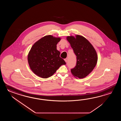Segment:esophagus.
I'll use <instances>...</instances> for the list:
<instances>
[{"label":"esophagus","instance_id":"obj_1","mask_svg":"<svg viewBox=\"0 0 121 121\" xmlns=\"http://www.w3.org/2000/svg\"><path fill=\"white\" fill-rule=\"evenodd\" d=\"M67 60H68V58H65V59H64V60H65V61L66 62H67Z\"/></svg>","mask_w":121,"mask_h":121}]
</instances>
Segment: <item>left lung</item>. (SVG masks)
<instances>
[{
    "label": "left lung",
    "instance_id": "8db88e82",
    "mask_svg": "<svg viewBox=\"0 0 121 121\" xmlns=\"http://www.w3.org/2000/svg\"><path fill=\"white\" fill-rule=\"evenodd\" d=\"M67 40L77 56V64L74 68L71 69L74 77L80 79L86 77L95 67L98 57L95 49L84 37L77 35L68 36Z\"/></svg>",
    "mask_w": 121,
    "mask_h": 121
}]
</instances>
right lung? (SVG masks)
I'll use <instances>...</instances> for the list:
<instances>
[{"label":"right lung","instance_id":"right-lung-1","mask_svg":"<svg viewBox=\"0 0 121 121\" xmlns=\"http://www.w3.org/2000/svg\"><path fill=\"white\" fill-rule=\"evenodd\" d=\"M60 40V38L47 35L31 47L28 56V64L31 70L39 77H50L62 65L66 64L57 50V44Z\"/></svg>","mask_w":121,"mask_h":121}]
</instances>
